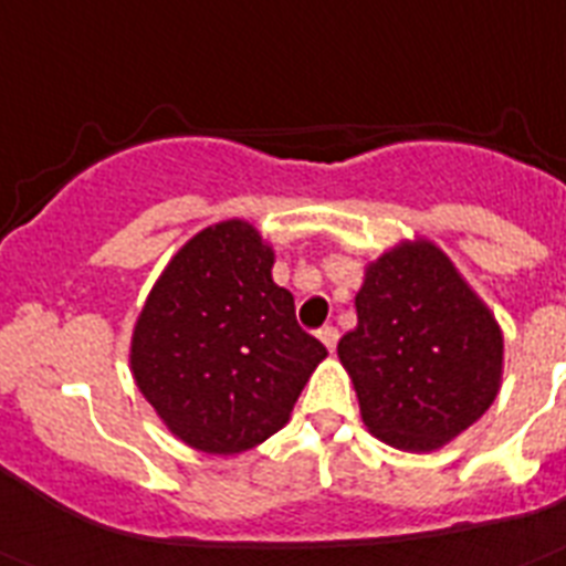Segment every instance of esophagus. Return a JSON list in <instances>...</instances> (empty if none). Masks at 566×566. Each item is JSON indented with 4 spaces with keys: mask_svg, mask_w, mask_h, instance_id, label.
Returning <instances> with one entry per match:
<instances>
[{
    "mask_svg": "<svg viewBox=\"0 0 566 566\" xmlns=\"http://www.w3.org/2000/svg\"><path fill=\"white\" fill-rule=\"evenodd\" d=\"M316 336H319L322 345H325V348L334 354L336 342H339V331H336L334 325H325V327H319V331H316Z\"/></svg>",
    "mask_w": 566,
    "mask_h": 566,
    "instance_id": "esophagus-1",
    "label": "esophagus"
}]
</instances>
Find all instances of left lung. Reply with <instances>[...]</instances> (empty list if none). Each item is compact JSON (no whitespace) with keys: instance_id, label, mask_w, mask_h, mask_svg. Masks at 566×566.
I'll return each mask as SVG.
<instances>
[{"instance_id":"1","label":"left lung","mask_w":566,"mask_h":566,"mask_svg":"<svg viewBox=\"0 0 566 566\" xmlns=\"http://www.w3.org/2000/svg\"><path fill=\"white\" fill-rule=\"evenodd\" d=\"M354 305L336 354L377 440L437 452L495 402L503 331L434 241L406 239L368 261Z\"/></svg>"}]
</instances>
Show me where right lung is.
I'll list each match as a JSON object with an SVG mask.
<instances>
[{
    "mask_svg": "<svg viewBox=\"0 0 566 566\" xmlns=\"http://www.w3.org/2000/svg\"><path fill=\"white\" fill-rule=\"evenodd\" d=\"M275 253L244 218L195 232L169 259L132 331L135 386L180 443L203 454L255 449L291 420L327 356L296 325Z\"/></svg>",
    "mask_w": 566,
    "mask_h": 566,
    "instance_id": "add662e5",
    "label": "right lung"
}]
</instances>
